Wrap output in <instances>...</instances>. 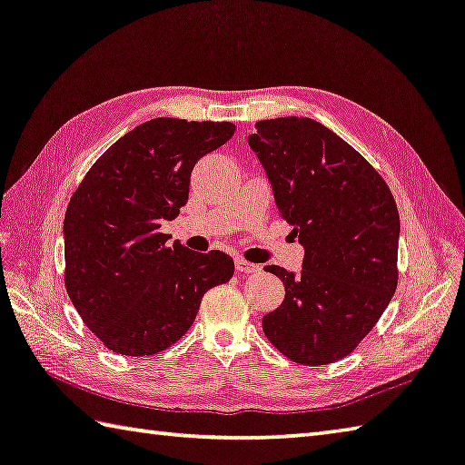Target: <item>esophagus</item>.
Wrapping results in <instances>:
<instances>
[{
    "label": "esophagus",
    "mask_w": 465,
    "mask_h": 465,
    "mask_svg": "<svg viewBox=\"0 0 465 465\" xmlns=\"http://www.w3.org/2000/svg\"><path fill=\"white\" fill-rule=\"evenodd\" d=\"M235 270H238L240 274H254V272H258L260 270V266L258 264H252V262H248V260H243V258H238L235 260Z\"/></svg>",
    "instance_id": "1"
}]
</instances>
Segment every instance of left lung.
Wrapping results in <instances>:
<instances>
[{
    "label": "left lung",
    "mask_w": 465,
    "mask_h": 465,
    "mask_svg": "<svg viewBox=\"0 0 465 465\" xmlns=\"http://www.w3.org/2000/svg\"><path fill=\"white\" fill-rule=\"evenodd\" d=\"M248 144L305 248L301 274L266 268L284 301L262 329L297 364H331L358 348L396 291L399 209L368 160L311 117L256 122Z\"/></svg>",
    "instance_id": "1"
}]
</instances>
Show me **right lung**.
<instances>
[{
    "label": "right lung",
    "instance_id": "add662e5",
    "mask_svg": "<svg viewBox=\"0 0 465 465\" xmlns=\"http://www.w3.org/2000/svg\"><path fill=\"white\" fill-rule=\"evenodd\" d=\"M230 122L156 117L109 146L64 215V286L104 345L154 356L181 340L203 294L233 276L219 250L199 254L160 225L189 199L193 166L233 136Z\"/></svg>",
    "mask_w": 465,
    "mask_h": 465
}]
</instances>
